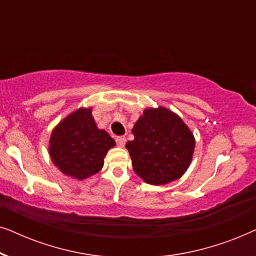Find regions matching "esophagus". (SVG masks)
Listing matches in <instances>:
<instances>
[{"label":"esophagus","instance_id":"1","mask_svg":"<svg viewBox=\"0 0 256 256\" xmlns=\"http://www.w3.org/2000/svg\"><path fill=\"white\" fill-rule=\"evenodd\" d=\"M115 141H116V144L118 146H124L126 141H127V140H126L124 136H120V138H116V140H115Z\"/></svg>","mask_w":256,"mask_h":256}]
</instances>
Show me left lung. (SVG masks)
<instances>
[{
	"instance_id": "obj_1",
	"label": "left lung",
	"mask_w": 256,
	"mask_h": 256,
	"mask_svg": "<svg viewBox=\"0 0 256 256\" xmlns=\"http://www.w3.org/2000/svg\"><path fill=\"white\" fill-rule=\"evenodd\" d=\"M135 138L127 142L132 169L149 184L178 180L190 166L194 138L172 112L158 107L146 110L132 128Z\"/></svg>"
}]
</instances>
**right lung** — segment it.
I'll use <instances>...</instances> for the list:
<instances>
[{
    "mask_svg": "<svg viewBox=\"0 0 256 256\" xmlns=\"http://www.w3.org/2000/svg\"><path fill=\"white\" fill-rule=\"evenodd\" d=\"M114 146L108 132L96 128L92 110L80 108L54 128L48 150L62 174L84 180L99 172L108 149Z\"/></svg>",
    "mask_w": 256,
    "mask_h": 256,
    "instance_id": "right-lung-1",
    "label": "right lung"
}]
</instances>
